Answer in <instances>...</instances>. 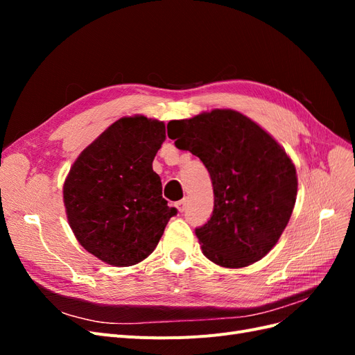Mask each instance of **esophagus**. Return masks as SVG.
Instances as JSON below:
<instances>
[{
  "mask_svg": "<svg viewBox=\"0 0 355 355\" xmlns=\"http://www.w3.org/2000/svg\"><path fill=\"white\" fill-rule=\"evenodd\" d=\"M176 207H178V210L182 213V211H185L187 210V200L184 198V200H180V201H178L176 202Z\"/></svg>",
  "mask_w": 355,
  "mask_h": 355,
  "instance_id": "esophagus-1",
  "label": "esophagus"
}]
</instances>
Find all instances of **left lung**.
<instances>
[{
    "label": "left lung",
    "mask_w": 355,
    "mask_h": 355,
    "mask_svg": "<svg viewBox=\"0 0 355 355\" xmlns=\"http://www.w3.org/2000/svg\"><path fill=\"white\" fill-rule=\"evenodd\" d=\"M175 145L209 170L214 207L196 228L204 256L225 268L257 262L277 244L292 216L296 168L284 149L250 118L213 110L167 124Z\"/></svg>",
    "instance_id": "1"
}]
</instances>
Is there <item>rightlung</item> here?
I'll use <instances>...</instances> for the list:
<instances>
[{"mask_svg": "<svg viewBox=\"0 0 355 355\" xmlns=\"http://www.w3.org/2000/svg\"><path fill=\"white\" fill-rule=\"evenodd\" d=\"M166 139L163 121L144 115L111 124L75 161L63 185L69 227L85 250L114 266L154 252L178 210L163 198L153 161Z\"/></svg>", "mask_w": 355, "mask_h": 355, "instance_id": "1", "label": "right lung"}]
</instances>
